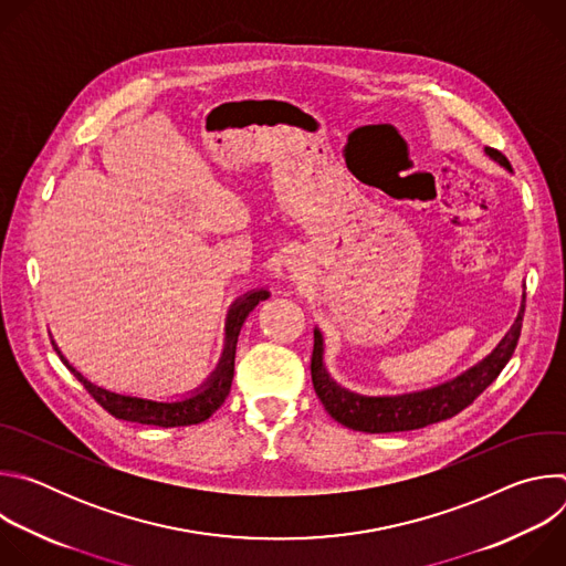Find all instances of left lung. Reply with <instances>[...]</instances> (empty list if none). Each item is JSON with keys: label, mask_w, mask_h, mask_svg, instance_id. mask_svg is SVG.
<instances>
[{"label": "left lung", "mask_w": 566, "mask_h": 566, "mask_svg": "<svg viewBox=\"0 0 566 566\" xmlns=\"http://www.w3.org/2000/svg\"><path fill=\"white\" fill-rule=\"evenodd\" d=\"M486 154L493 160H497L500 166L511 170L509 158L500 149L486 147ZM524 308L526 304H522L515 325L486 360L446 385H439L434 389L419 391V394H406V396L371 398L336 385L329 378L325 365H322V338H319V332H315L313 356H311L313 389L322 400V406H325V410L338 423L358 432H369V434L408 432V430H419V428L452 419L461 410H465L470 402L502 374V369L511 360L522 334Z\"/></svg>", "instance_id": "1"}]
</instances>
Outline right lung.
I'll use <instances>...</instances> for the list:
<instances>
[{
	"mask_svg": "<svg viewBox=\"0 0 566 566\" xmlns=\"http://www.w3.org/2000/svg\"><path fill=\"white\" fill-rule=\"evenodd\" d=\"M266 297H269V291H255L234 304V308L228 315V325H226L228 345H226V352H223L217 374L210 378V382L201 391H197L195 396L179 400V402H154V400H145V398L107 391V389L90 382L85 376H80L62 356L60 358L71 369V374L85 385V389L94 396L98 406L105 408L116 419L143 423V426H158V428L197 426V423H203L206 419H210L223 406V400L228 398L230 385H232V374H234V349H237L239 332H241V327H244V322L251 315V311Z\"/></svg>",
	"mask_w": 566,
	"mask_h": 566,
	"instance_id": "right-lung-1",
	"label": "right lung"
}]
</instances>
